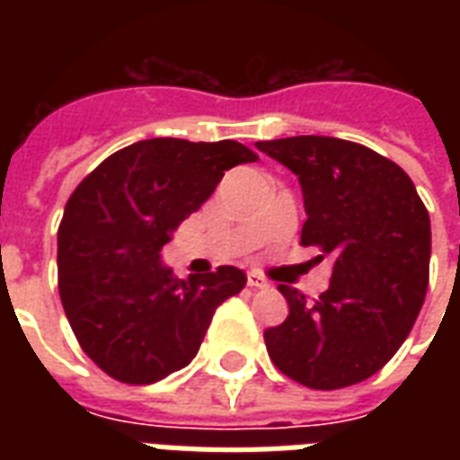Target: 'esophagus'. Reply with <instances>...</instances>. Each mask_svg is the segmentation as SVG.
<instances>
[{
    "label": "esophagus",
    "mask_w": 460,
    "mask_h": 460,
    "mask_svg": "<svg viewBox=\"0 0 460 460\" xmlns=\"http://www.w3.org/2000/svg\"><path fill=\"white\" fill-rule=\"evenodd\" d=\"M248 287H251V288H267V279H262L258 272H248Z\"/></svg>",
    "instance_id": "1"
}]
</instances>
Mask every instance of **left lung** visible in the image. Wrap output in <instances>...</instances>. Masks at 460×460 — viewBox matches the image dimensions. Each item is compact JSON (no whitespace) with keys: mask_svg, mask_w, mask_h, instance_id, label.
<instances>
[{"mask_svg":"<svg viewBox=\"0 0 460 460\" xmlns=\"http://www.w3.org/2000/svg\"><path fill=\"white\" fill-rule=\"evenodd\" d=\"M255 147L298 176L301 243L334 262L314 301L281 284L288 317L265 332L267 353L310 389L358 385L392 360L418 320L429 281L428 209L399 164L350 140L296 136Z\"/></svg>","mask_w":460,"mask_h":460,"instance_id":"1","label":"left lung"}]
</instances>
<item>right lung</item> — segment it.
Listing matches in <instances>:
<instances>
[{
  "mask_svg": "<svg viewBox=\"0 0 460 460\" xmlns=\"http://www.w3.org/2000/svg\"><path fill=\"white\" fill-rule=\"evenodd\" d=\"M255 159L236 140H138L68 198L57 241L61 305L81 349L110 377L153 385L186 367L217 307L241 294L238 267L176 279L162 248L224 172Z\"/></svg>",
  "mask_w": 460,
  "mask_h": 460,
  "instance_id": "right-lung-1",
  "label": "right lung"
}]
</instances>
